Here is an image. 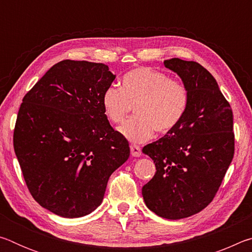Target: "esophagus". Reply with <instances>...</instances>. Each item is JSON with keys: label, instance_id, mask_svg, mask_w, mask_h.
<instances>
[{"label": "esophagus", "instance_id": "34e87169", "mask_svg": "<svg viewBox=\"0 0 252 252\" xmlns=\"http://www.w3.org/2000/svg\"><path fill=\"white\" fill-rule=\"evenodd\" d=\"M130 150H131L132 157H134V158L141 157V149H140L139 146H135V144H132V146H130Z\"/></svg>", "mask_w": 252, "mask_h": 252}]
</instances>
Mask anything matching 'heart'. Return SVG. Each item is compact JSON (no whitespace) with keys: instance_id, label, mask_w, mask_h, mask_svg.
Listing matches in <instances>:
<instances>
[{"instance_id":"obj_1","label":"heart","mask_w":252,"mask_h":252,"mask_svg":"<svg viewBox=\"0 0 252 252\" xmlns=\"http://www.w3.org/2000/svg\"><path fill=\"white\" fill-rule=\"evenodd\" d=\"M101 103L113 123L122 122L135 105L136 117L123 123L119 132L129 141L141 143L151 139L156 130L165 133L179 125L189 104V92L163 72L139 67L123 75L121 88H106Z\"/></svg>"}]
</instances>
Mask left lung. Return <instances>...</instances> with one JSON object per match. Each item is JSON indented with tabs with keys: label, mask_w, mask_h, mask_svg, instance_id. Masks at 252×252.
<instances>
[{
	"label": "left lung",
	"mask_w": 252,
	"mask_h": 252,
	"mask_svg": "<svg viewBox=\"0 0 252 252\" xmlns=\"http://www.w3.org/2000/svg\"><path fill=\"white\" fill-rule=\"evenodd\" d=\"M163 64L180 76L189 104L177 126L142 149L157 170L142 195L156 215L179 220L200 212L215 198L233 158V116L202 65L178 58Z\"/></svg>",
	"instance_id": "obj_1"
}]
</instances>
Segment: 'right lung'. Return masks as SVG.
I'll list each match as a JSON object with an SVG mask.
<instances>
[{"mask_svg": "<svg viewBox=\"0 0 252 252\" xmlns=\"http://www.w3.org/2000/svg\"><path fill=\"white\" fill-rule=\"evenodd\" d=\"M114 79L102 63L63 60L20 106L13 144L25 183L41 207L63 218L94 211L110 176L130 157L101 103Z\"/></svg>", "mask_w": 252, "mask_h": 252, "instance_id": "add662e5", "label": "right lung"}]
</instances>
